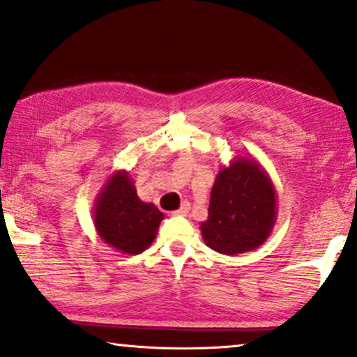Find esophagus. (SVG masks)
Masks as SVG:
<instances>
[{"mask_svg": "<svg viewBox=\"0 0 357 357\" xmlns=\"http://www.w3.org/2000/svg\"><path fill=\"white\" fill-rule=\"evenodd\" d=\"M190 210V205L188 202H183V205L178 210H174V212H172V215H181V217H185V215L189 213Z\"/></svg>", "mask_w": 357, "mask_h": 357, "instance_id": "obj_1", "label": "esophagus"}]
</instances>
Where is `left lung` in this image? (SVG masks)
<instances>
[{"instance_id": "1", "label": "left lung", "mask_w": 357, "mask_h": 357, "mask_svg": "<svg viewBox=\"0 0 357 357\" xmlns=\"http://www.w3.org/2000/svg\"><path fill=\"white\" fill-rule=\"evenodd\" d=\"M277 199L267 174L252 160L238 158L218 173L207 222L200 225L210 249L236 255L257 249L272 231Z\"/></svg>"}]
</instances>
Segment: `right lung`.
<instances>
[{
	"mask_svg": "<svg viewBox=\"0 0 357 357\" xmlns=\"http://www.w3.org/2000/svg\"><path fill=\"white\" fill-rule=\"evenodd\" d=\"M93 218L105 243L124 254H140L153 243L165 217L153 204L137 197L126 172H118L100 194Z\"/></svg>",
	"mask_w": 357,
	"mask_h": 357,
	"instance_id": "1",
	"label": "right lung"
}]
</instances>
